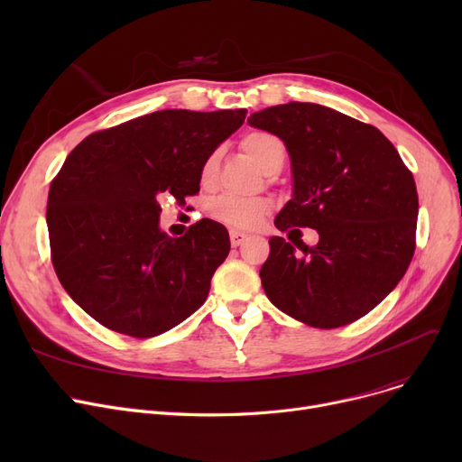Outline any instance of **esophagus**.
I'll list each match as a JSON object with an SVG mask.
<instances>
[{"label": "esophagus", "instance_id": "1", "mask_svg": "<svg viewBox=\"0 0 462 462\" xmlns=\"http://www.w3.org/2000/svg\"><path fill=\"white\" fill-rule=\"evenodd\" d=\"M247 239L245 232H239V230H230V244L232 247H239L244 241Z\"/></svg>", "mask_w": 462, "mask_h": 462}]
</instances>
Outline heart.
I'll return each instance as SVG.
<instances>
[{"instance_id": "obj_1", "label": "heart", "mask_w": 462, "mask_h": 462, "mask_svg": "<svg viewBox=\"0 0 462 462\" xmlns=\"http://www.w3.org/2000/svg\"><path fill=\"white\" fill-rule=\"evenodd\" d=\"M241 148L247 155L254 159V162L263 170V172L272 174L275 168H281L286 157V148L279 136L268 133V131H249L244 138H241ZM218 152H213L208 155V159L202 164L200 180L204 185H209L218 170ZM272 202L263 197H234V194H225L218 197L209 206V215L217 221H221L234 228H253L260 223V218L270 211Z\"/></svg>"}]
</instances>
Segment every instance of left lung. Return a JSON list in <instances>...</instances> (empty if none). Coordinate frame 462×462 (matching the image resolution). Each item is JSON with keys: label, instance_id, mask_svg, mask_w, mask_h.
Segmentation results:
<instances>
[{"label": "left lung", "instance_id": "8db88e82", "mask_svg": "<svg viewBox=\"0 0 462 462\" xmlns=\"http://www.w3.org/2000/svg\"><path fill=\"white\" fill-rule=\"evenodd\" d=\"M247 121L279 136L292 164V199L275 226L290 234L309 226L320 237L314 247L270 239L260 270L265 296L288 317L320 329L365 317L414 256V176L376 127L322 105H277Z\"/></svg>", "mask_w": 462, "mask_h": 462}]
</instances>
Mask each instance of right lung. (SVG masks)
<instances>
[{
	"mask_svg": "<svg viewBox=\"0 0 462 462\" xmlns=\"http://www.w3.org/2000/svg\"><path fill=\"white\" fill-rule=\"evenodd\" d=\"M245 116L161 110L93 133L69 153L48 192L46 225L56 275L91 319L148 338L204 305L230 253L228 232L202 218L170 237L157 200L197 194L204 161Z\"/></svg>",
	"mask_w": 462,
	"mask_h": 462,
	"instance_id": "right-lung-1",
	"label": "right lung"
}]
</instances>
